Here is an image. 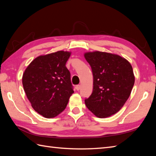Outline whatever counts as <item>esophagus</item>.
<instances>
[{
	"instance_id": "esophagus-1",
	"label": "esophagus",
	"mask_w": 156,
	"mask_h": 156,
	"mask_svg": "<svg viewBox=\"0 0 156 156\" xmlns=\"http://www.w3.org/2000/svg\"><path fill=\"white\" fill-rule=\"evenodd\" d=\"M76 90H80V89L81 88V86L78 84V85L76 86Z\"/></svg>"
}]
</instances>
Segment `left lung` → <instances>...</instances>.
<instances>
[{
    "label": "left lung",
    "instance_id": "obj_1",
    "mask_svg": "<svg viewBox=\"0 0 156 156\" xmlns=\"http://www.w3.org/2000/svg\"><path fill=\"white\" fill-rule=\"evenodd\" d=\"M93 74V90L87 107L98 118L117 113L127 101L135 83L133 68L121 56L102 51L84 53Z\"/></svg>",
    "mask_w": 156,
    "mask_h": 156
}]
</instances>
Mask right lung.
I'll return each instance as SVG.
<instances>
[{
	"mask_svg": "<svg viewBox=\"0 0 156 156\" xmlns=\"http://www.w3.org/2000/svg\"><path fill=\"white\" fill-rule=\"evenodd\" d=\"M70 51H58L35 58L23 74L22 83L31 107L45 118H54L66 108L74 93L66 67Z\"/></svg>",
	"mask_w": 156,
	"mask_h": 156,
	"instance_id": "1",
	"label": "right lung"
}]
</instances>
